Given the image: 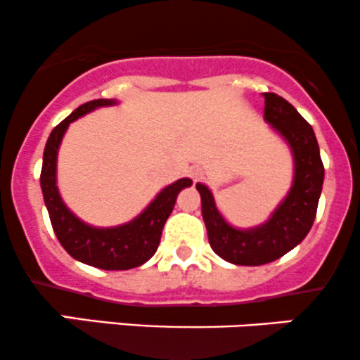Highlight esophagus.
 Returning a JSON list of instances; mask_svg holds the SVG:
<instances>
[{"instance_id":"34e87169","label":"esophagus","mask_w":360,"mask_h":360,"mask_svg":"<svg viewBox=\"0 0 360 360\" xmlns=\"http://www.w3.org/2000/svg\"><path fill=\"white\" fill-rule=\"evenodd\" d=\"M202 175H204V172L200 168H192L191 169V176H192V180H194V181L202 179Z\"/></svg>"}]
</instances>
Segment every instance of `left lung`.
I'll list each match as a JSON object with an SVG mask.
<instances>
[{"instance_id":"obj_1","label":"left lung","mask_w":360,"mask_h":360,"mask_svg":"<svg viewBox=\"0 0 360 360\" xmlns=\"http://www.w3.org/2000/svg\"><path fill=\"white\" fill-rule=\"evenodd\" d=\"M264 120L292 149L293 184L290 192L262 225L240 230L231 226L218 211L211 191L197 184L202 202L210 245L231 264L261 266L276 261L304 240L314 223L324 166L312 127L287 99L264 92Z\"/></svg>"}]
</instances>
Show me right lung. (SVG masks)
Listing matches in <instances>:
<instances>
[{
  "label": "right lung",
  "mask_w": 360,
  "mask_h": 360,
  "mask_svg": "<svg viewBox=\"0 0 360 360\" xmlns=\"http://www.w3.org/2000/svg\"><path fill=\"white\" fill-rule=\"evenodd\" d=\"M115 99H94L67 117L53 129L42 156L41 188L44 204L48 207L49 219L58 240L63 249L77 261L108 271L132 269L144 264L154 256L161 240V231L172 214L176 195L181 188L191 187V179H180L160 192L144 211L125 225L111 228H96L84 223L65 206L56 185V160L61 139L68 125L77 118L91 113L96 108L113 106Z\"/></svg>",
  "instance_id": "right-lung-1"
}]
</instances>
